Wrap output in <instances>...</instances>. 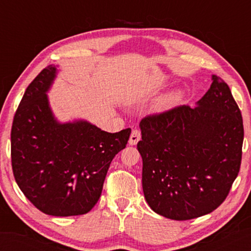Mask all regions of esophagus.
Here are the masks:
<instances>
[{"mask_svg": "<svg viewBox=\"0 0 251 251\" xmlns=\"http://www.w3.org/2000/svg\"><path fill=\"white\" fill-rule=\"evenodd\" d=\"M141 139V131L139 129H135L131 131V135L129 138V145L135 146Z\"/></svg>", "mask_w": 251, "mask_h": 251, "instance_id": "obj_1", "label": "esophagus"}]
</instances>
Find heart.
I'll list each match as a JSON object with an SVG mask.
<instances>
[{
	"instance_id": "1",
	"label": "heart",
	"mask_w": 251,
	"mask_h": 251,
	"mask_svg": "<svg viewBox=\"0 0 251 251\" xmlns=\"http://www.w3.org/2000/svg\"><path fill=\"white\" fill-rule=\"evenodd\" d=\"M181 97H182V94L179 90L173 92L172 94L167 95L166 97H164V99L161 101V108H172V106L179 102Z\"/></svg>"
}]
</instances>
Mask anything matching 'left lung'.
I'll list each match as a JSON object with an SVG mask.
<instances>
[{
  "instance_id": "left-lung-1",
  "label": "left lung",
  "mask_w": 251,
  "mask_h": 251,
  "mask_svg": "<svg viewBox=\"0 0 251 251\" xmlns=\"http://www.w3.org/2000/svg\"><path fill=\"white\" fill-rule=\"evenodd\" d=\"M196 108L178 105L140 122L142 188L156 214L183 221L210 214L230 193L242 163L241 110L222 78Z\"/></svg>"
}]
</instances>
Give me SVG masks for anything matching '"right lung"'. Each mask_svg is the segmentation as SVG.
Listing matches in <instances>:
<instances>
[{"label":"right lung","instance_id":"obj_1","mask_svg":"<svg viewBox=\"0 0 251 251\" xmlns=\"http://www.w3.org/2000/svg\"><path fill=\"white\" fill-rule=\"evenodd\" d=\"M55 76V67L43 69L16 111L13 173L25 196L44 214L84 215L97 204L112 159L125 149L131 129L111 134L84 121L59 124L46 96Z\"/></svg>","mask_w":251,"mask_h":251}]
</instances>
